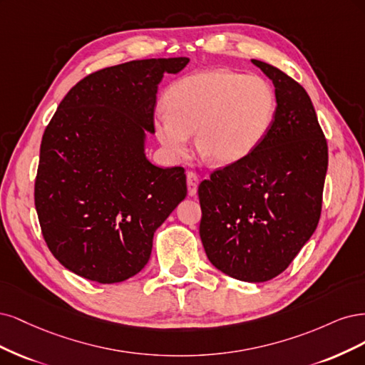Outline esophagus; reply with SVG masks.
I'll return each instance as SVG.
<instances>
[{"label":"esophagus","mask_w":365,"mask_h":365,"mask_svg":"<svg viewBox=\"0 0 365 365\" xmlns=\"http://www.w3.org/2000/svg\"><path fill=\"white\" fill-rule=\"evenodd\" d=\"M186 185H187V194L194 197L197 194V186H198V175L194 171L186 173Z\"/></svg>","instance_id":"esophagus-1"}]
</instances>
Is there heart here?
<instances>
[{
  "label": "heart",
  "instance_id": "b5f03b06",
  "mask_svg": "<svg viewBox=\"0 0 365 365\" xmlns=\"http://www.w3.org/2000/svg\"><path fill=\"white\" fill-rule=\"evenodd\" d=\"M167 112L156 116V135L163 147L183 155L190 135L205 160L229 165L261 144L276 112L274 92L257 76L215 69L187 76L168 89Z\"/></svg>",
  "mask_w": 365,
  "mask_h": 365
}]
</instances>
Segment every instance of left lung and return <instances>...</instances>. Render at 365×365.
<instances>
[{"label":"left lung","instance_id":"1","mask_svg":"<svg viewBox=\"0 0 365 365\" xmlns=\"http://www.w3.org/2000/svg\"><path fill=\"white\" fill-rule=\"evenodd\" d=\"M252 62L274 85V120L249 156L198 185L200 238L220 272L265 282L285 272L319 225L327 143L304 88L273 65Z\"/></svg>","mask_w":365,"mask_h":365}]
</instances>
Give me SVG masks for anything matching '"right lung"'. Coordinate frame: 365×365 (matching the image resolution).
<instances>
[{
	"instance_id": "right-lung-1",
	"label": "right lung",
	"mask_w": 365,
	"mask_h": 365,
	"mask_svg": "<svg viewBox=\"0 0 365 365\" xmlns=\"http://www.w3.org/2000/svg\"><path fill=\"white\" fill-rule=\"evenodd\" d=\"M187 57L145 58L81 78L46 125L34 206L42 237L69 272L98 284L138 274L153 235L186 197L182 167L145 159L144 130L155 132L156 91Z\"/></svg>"
}]
</instances>
